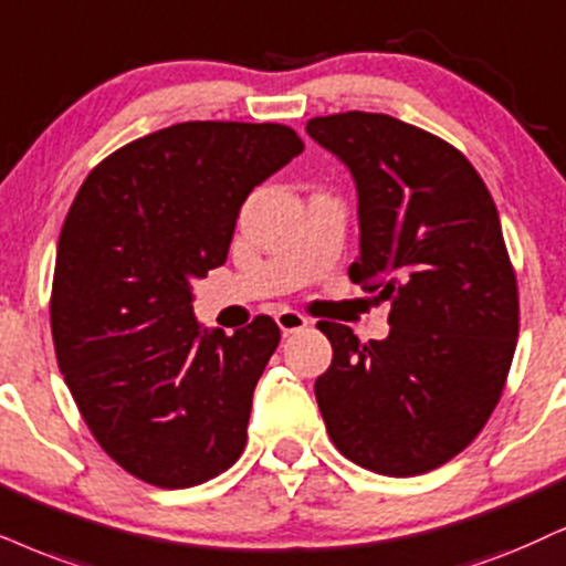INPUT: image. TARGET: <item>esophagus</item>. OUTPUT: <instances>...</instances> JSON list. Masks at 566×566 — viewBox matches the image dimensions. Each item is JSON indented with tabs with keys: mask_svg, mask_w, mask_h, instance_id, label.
I'll use <instances>...</instances> for the list:
<instances>
[{
	"mask_svg": "<svg viewBox=\"0 0 566 566\" xmlns=\"http://www.w3.org/2000/svg\"><path fill=\"white\" fill-rule=\"evenodd\" d=\"M276 326L282 328V334L287 336L292 332H300V328L307 326V318L303 316V313L297 311H290V307H284V311L276 313Z\"/></svg>",
	"mask_w": 566,
	"mask_h": 566,
	"instance_id": "obj_1",
	"label": "esophagus"
}]
</instances>
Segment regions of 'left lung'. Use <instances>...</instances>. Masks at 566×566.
Instances as JSON below:
<instances>
[{
  "instance_id": "obj_1",
  "label": "left lung",
  "mask_w": 566,
  "mask_h": 566,
  "mask_svg": "<svg viewBox=\"0 0 566 566\" xmlns=\"http://www.w3.org/2000/svg\"><path fill=\"white\" fill-rule=\"evenodd\" d=\"M305 130L355 180L349 279L391 305L389 336L368 345L321 321L334 357L316 378L318 410L360 468L428 473L481 433L517 347V279L496 203L454 146L389 114L313 117Z\"/></svg>"
}]
</instances>
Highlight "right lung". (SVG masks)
Here are the masks:
<instances>
[{
  "mask_svg": "<svg viewBox=\"0 0 566 566\" xmlns=\"http://www.w3.org/2000/svg\"><path fill=\"white\" fill-rule=\"evenodd\" d=\"M303 151L287 125L180 123L114 151L64 219L52 284L56 363L119 468L190 489L238 462L255 384L279 345L269 316L224 334L192 313L255 185Z\"/></svg>",
  "mask_w": 566,
  "mask_h": 566,
  "instance_id": "right-lung-1",
  "label": "right lung"
}]
</instances>
